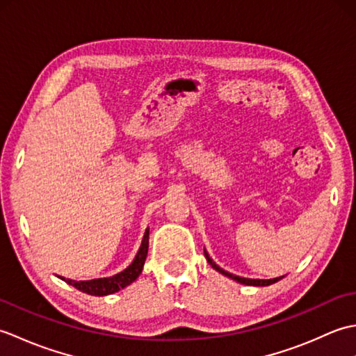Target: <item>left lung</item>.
<instances>
[{
  "instance_id": "obj_1",
  "label": "left lung",
  "mask_w": 356,
  "mask_h": 356,
  "mask_svg": "<svg viewBox=\"0 0 356 356\" xmlns=\"http://www.w3.org/2000/svg\"><path fill=\"white\" fill-rule=\"evenodd\" d=\"M205 257H207L208 263L211 264V266H213V269H216L217 272H220V274H223L225 277H228V278L234 280V282L241 283V284H246V286H269V284H274V283H277L278 280H282V278L284 277V275H282V277H277V278H269V280H260V278H245V277H238V275H234V274H231V272H228V270L222 269L220 266H218V264H216V261H214L213 259H211L209 254L207 252V249H205Z\"/></svg>"
}]
</instances>
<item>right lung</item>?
Returning a JSON list of instances; mask_svg holds the SVG:
<instances>
[{
  "label": "right lung",
  "mask_w": 356,
  "mask_h": 356,
  "mask_svg": "<svg viewBox=\"0 0 356 356\" xmlns=\"http://www.w3.org/2000/svg\"><path fill=\"white\" fill-rule=\"evenodd\" d=\"M148 238H149V228L145 229V234H143L142 243L138 254H136L134 260L131 261L130 266L124 269L119 274L113 275V277H104V278H93V280H81V282H76V280L72 278H64L65 283L72 284L73 287H76L78 291L86 292L88 295H95V297H105V295H111L115 292H119L120 289H124L128 284H131L136 278H138L142 274L143 264H145V259L148 254Z\"/></svg>",
  "instance_id": "1"
}]
</instances>
